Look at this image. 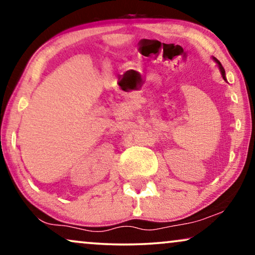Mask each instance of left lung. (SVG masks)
Segmentation results:
<instances>
[{"label": "left lung", "mask_w": 255, "mask_h": 255, "mask_svg": "<svg viewBox=\"0 0 255 255\" xmlns=\"http://www.w3.org/2000/svg\"><path fill=\"white\" fill-rule=\"evenodd\" d=\"M213 60H215V62L218 64V67H219V71H220V73H222V77H223V79L226 81V77H225V70H224V67L222 66V64H220V62L217 58H215V57H213Z\"/></svg>", "instance_id": "1"}]
</instances>
